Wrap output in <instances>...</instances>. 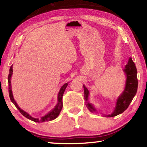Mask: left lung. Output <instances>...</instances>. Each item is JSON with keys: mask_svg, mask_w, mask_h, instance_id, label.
<instances>
[{"mask_svg": "<svg viewBox=\"0 0 147 147\" xmlns=\"http://www.w3.org/2000/svg\"><path fill=\"white\" fill-rule=\"evenodd\" d=\"M124 71L126 74V76H127L125 89L117 101L116 108L114 112L111 115H107L108 117H115L124 112L128 108L131 100H133L134 96L136 95L137 91H138V77H137V69L136 65L131 58L129 59L128 63L126 65ZM83 86L84 89V99L87 101L88 100L89 91L85 86L84 85ZM86 105L91 112L95 111V109L93 108V107L90 104L86 103Z\"/></svg>", "mask_w": 147, "mask_h": 147, "instance_id": "obj_1", "label": "left lung"}]
</instances>
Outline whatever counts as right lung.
<instances>
[{
    "instance_id": "right-lung-1",
    "label": "right lung",
    "mask_w": 147,
    "mask_h": 147,
    "mask_svg": "<svg viewBox=\"0 0 147 147\" xmlns=\"http://www.w3.org/2000/svg\"><path fill=\"white\" fill-rule=\"evenodd\" d=\"M12 65L10 67V68H9V73L8 74L9 96V98H10L11 101L12 102H13L14 105L16 106V108L19 109L20 113H21L22 115L25 117H26L27 119H30V120H31L32 121L36 122V123H42V122L49 121L54 120V119H56L57 117L59 115V113H60V111L61 110L62 107H63V102H62V96H63L64 91H65V90L67 86V85H68V83L65 84L64 85L61 87L60 91H59V93H58V104L56 105V106L55 107V108L53 109V110H52L51 112L47 114V115L43 117H41V119H35V118L32 117L29 114H28L26 112H25V111L22 110V109L18 106V105H17V103L16 102V101H15V100H14L13 94H12V92H11V82H10V78H11V74H12V72H13V70H12Z\"/></svg>"
}]
</instances>
